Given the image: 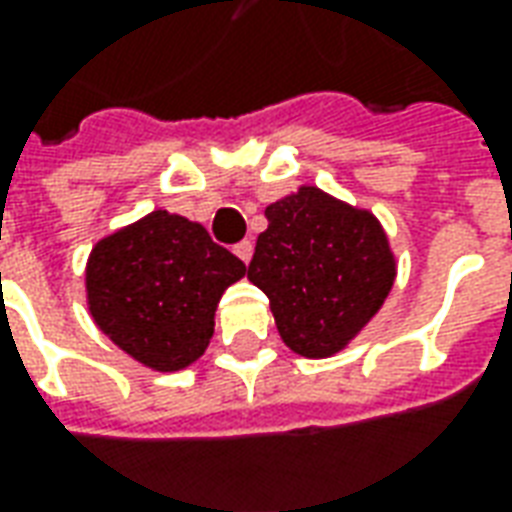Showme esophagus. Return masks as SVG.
Returning a JSON list of instances; mask_svg holds the SVG:
<instances>
[{"mask_svg": "<svg viewBox=\"0 0 512 512\" xmlns=\"http://www.w3.org/2000/svg\"><path fill=\"white\" fill-rule=\"evenodd\" d=\"M252 249H255V246H252V241H238V244L233 246V252L241 257L244 263H249V260H252Z\"/></svg>", "mask_w": 512, "mask_h": 512, "instance_id": "esophagus-1", "label": "esophagus"}]
</instances>
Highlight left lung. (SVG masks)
Returning a JSON list of instances; mask_svg holds the SVG:
<instances>
[{
	"mask_svg": "<svg viewBox=\"0 0 512 512\" xmlns=\"http://www.w3.org/2000/svg\"><path fill=\"white\" fill-rule=\"evenodd\" d=\"M266 219L246 277L268 296L296 354H337L392 288L395 260L381 224L312 186L268 205Z\"/></svg>",
	"mask_w": 512,
	"mask_h": 512,
	"instance_id": "obj_1",
	"label": "left lung"
}]
</instances>
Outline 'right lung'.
Returning a JSON list of instances; mask_svg holds the SVG:
<instances>
[{
  "instance_id": "add662e5",
  "label": "right lung",
  "mask_w": 512,
  "mask_h": 512,
  "mask_svg": "<svg viewBox=\"0 0 512 512\" xmlns=\"http://www.w3.org/2000/svg\"><path fill=\"white\" fill-rule=\"evenodd\" d=\"M244 274V263L213 244L202 224L153 211L95 246L87 299L112 343L169 373L202 356L216 304Z\"/></svg>"
}]
</instances>
